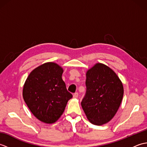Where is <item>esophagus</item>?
Segmentation results:
<instances>
[{"mask_svg":"<svg viewBox=\"0 0 147 147\" xmlns=\"http://www.w3.org/2000/svg\"><path fill=\"white\" fill-rule=\"evenodd\" d=\"M78 92L74 93L73 94V98H78Z\"/></svg>","mask_w":147,"mask_h":147,"instance_id":"1","label":"esophagus"}]
</instances>
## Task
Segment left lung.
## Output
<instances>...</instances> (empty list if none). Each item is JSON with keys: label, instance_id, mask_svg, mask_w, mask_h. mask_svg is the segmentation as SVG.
<instances>
[{"label": "left lung", "instance_id": "left-lung-1", "mask_svg": "<svg viewBox=\"0 0 147 147\" xmlns=\"http://www.w3.org/2000/svg\"><path fill=\"white\" fill-rule=\"evenodd\" d=\"M86 75V91L81 104L90 123L102 125L113 118L119 107L123 83L113 70L101 63L90 69Z\"/></svg>", "mask_w": 147, "mask_h": 147}]
</instances>
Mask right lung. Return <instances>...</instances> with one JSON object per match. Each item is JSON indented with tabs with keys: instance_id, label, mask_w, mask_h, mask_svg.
<instances>
[{
	"instance_id": "1",
	"label": "right lung",
	"mask_w": 147,
	"mask_h": 147,
	"mask_svg": "<svg viewBox=\"0 0 147 147\" xmlns=\"http://www.w3.org/2000/svg\"><path fill=\"white\" fill-rule=\"evenodd\" d=\"M62 73L58 64L47 62L31 72L24 85V102L32 114L45 123L57 121L73 97L62 79Z\"/></svg>"
}]
</instances>
